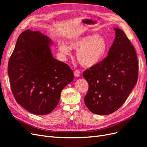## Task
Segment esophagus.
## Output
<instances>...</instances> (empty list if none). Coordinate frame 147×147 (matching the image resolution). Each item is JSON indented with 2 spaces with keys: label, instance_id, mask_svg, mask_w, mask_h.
<instances>
[{
  "label": "esophagus",
  "instance_id": "1",
  "mask_svg": "<svg viewBox=\"0 0 147 147\" xmlns=\"http://www.w3.org/2000/svg\"><path fill=\"white\" fill-rule=\"evenodd\" d=\"M80 74H81L80 71L79 70H75L74 71V75H75V77H78L80 76Z\"/></svg>",
  "mask_w": 147,
  "mask_h": 147
}]
</instances>
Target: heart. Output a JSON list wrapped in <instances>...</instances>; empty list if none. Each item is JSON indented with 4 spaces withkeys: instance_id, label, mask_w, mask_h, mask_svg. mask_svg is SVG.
I'll return each mask as SVG.
<instances>
[{
    "instance_id": "heart-1",
    "label": "heart",
    "mask_w": 147,
    "mask_h": 147,
    "mask_svg": "<svg viewBox=\"0 0 147 147\" xmlns=\"http://www.w3.org/2000/svg\"><path fill=\"white\" fill-rule=\"evenodd\" d=\"M58 50L63 56H70L71 49L77 51V58L84 67H91L100 63L107 51L105 39L97 35H90L71 40L69 46L63 42L57 43Z\"/></svg>"
}]
</instances>
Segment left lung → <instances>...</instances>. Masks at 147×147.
Returning a JSON list of instances; mask_svg holds the SVG:
<instances>
[{"label": "left lung", "instance_id": "left-lung-1", "mask_svg": "<svg viewBox=\"0 0 147 147\" xmlns=\"http://www.w3.org/2000/svg\"><path fill=\"white\" fill-rule=\"evenodd\" d=\"M114 30L116 37L108 56L83 74L89 84L84 104L92 113L100 115L111 114L121 107L138 79L135 49L121 29Z\"/></svg>", "mask_w": 147, "mask_h": 147}]
</instances>
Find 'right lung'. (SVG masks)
Listing matches in <instances>:
<instances>
[{
	"label": "right lung",
	"instance_id": "obj_1",
	"mask_svg": "<svg viewBox=\"0 0 147 147\" xmlns=\"http://www.w3.org/2000/svg\"><path fill=\"white\" fill-rule=\"evenodd\" d=\"M51 39L39 31L22 32L10 57L8 74L15 100L31 113L47 115L74 80L70 67L53 57Z\"/></svg>",
	"mask_w": 147,
	"mask_h": 147
}]
</instances>
